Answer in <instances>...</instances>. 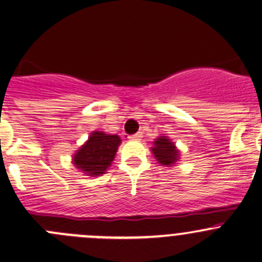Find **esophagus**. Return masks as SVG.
<instances>
[{
	"instance_id": "esophagus-1",
	"label": "esophagus",
	"mask_w": 262,
	"mask_h": 262,
	"mask_svg": "<svg viewBox=\"0 0 262 262\" xmlns=\"http://www.w3.org/2000/svg\"><path fill=\"white\" fill-rule=\"evenodd\" d=\"M141 138H142V133H137L134 134V136L129 137V139H132V141H141Z\"/></svg>"
}]
</instances>
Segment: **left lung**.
Here are the masks:
<instances>
[{"label":"left lung","instance_id":"1","mask_svg":"<svg viewBox=\"0 0 262 262\" xmlns=\"http://www.w3.org/2000/svg\"><path fill=\"white\" fill-rule=\"evenodd\" d=\"M150 150L156 161L165 167H172L180 160V150L167 136L157 137V139L153 142V147L150 148Z\"/></svg>","mask_w":262,"mask_h":262}]
</instances>
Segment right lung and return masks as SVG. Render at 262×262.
<instances>
[{"mask_svg":"<svg viewBox=\"0 0 262 262\" xmlns=\"http://www.w3.org/2000/svg\"><path fill=\"white\" fill-rule=\"evenodd\" d=\"M121 139L116 134L95 130L89 139L76 150L72 162L86 176L96 178L106 173L114 161Z\"/></svg>","mask_w":262,"mask_h":262,"instance_id":"add662e5","label":"right lung"}]
</instances>
